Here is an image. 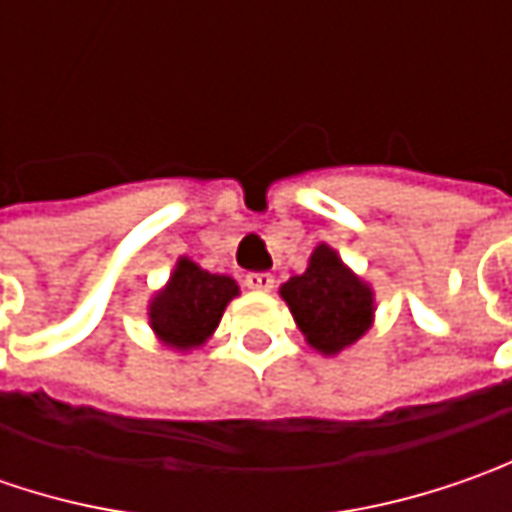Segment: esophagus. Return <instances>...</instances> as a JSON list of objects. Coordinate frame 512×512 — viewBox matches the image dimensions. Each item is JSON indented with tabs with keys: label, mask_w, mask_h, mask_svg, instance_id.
<instances>
[{
	"label": "esophagus",
	"mask_w": 512,
	"mask_h": 512,
	"mask_svg": "<svg viewBox=\"0 0 512 512\" xmlns=\"http://www.w3.org/2000/svg\"><path fill=\"white\" fill-rule=\"evenodd\" d=\"M245 285L256 293H267V290H273V276L270 273H247Z\"/></svg>",
	"instance_id": "esophagus-1"
}]
</instances>
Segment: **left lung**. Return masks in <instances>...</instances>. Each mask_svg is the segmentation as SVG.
<instances>
[{
	"label": "left lung",
	"mask_w": 512,
	"mask_h": 512,
	"mask_svg": "<svg viewBox=\"0 0 512 512\" xmlns=\"http://www.w3.org/2000/svg\"><path fill=\"white\" fill-rule=\"evenodd\" d=\"M279 296L293 313L305 342L322 356H339L373 327L376 293L373 287L344 265L330 245H316L307 270L290 276Z\"/></svg>",
	"instance_id": "1"
}]
</instances>
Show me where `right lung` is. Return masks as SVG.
I'll list each match as a JSON object with an SVG mask.
<instances>
[{
    "instance_id": "add662e5",
    "label": "right lung",
    "mask_w": 512,
    "mask_h": 512,
    "mask_svg": "<svg viewBox=\"0 0 512 512\" xmlns=\"http://www.w3.org/2000/svg\"><path fill=\"white\" fill-rule=\"evenodd\" d=\"M239 296L233 276L210 273L193 259L179 256L168 285L159 287L148 302V322L156 339L176 350H199L222 322L225 307Z\"/></svg>"
}]
</instances>
